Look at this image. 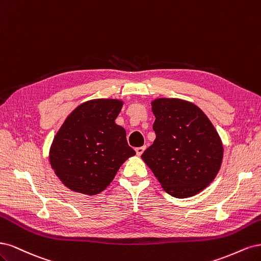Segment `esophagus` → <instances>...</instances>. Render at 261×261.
Instances as JSON below:
<instances>
[{
	"mask_svg": "<svg viewBox=\"0 0 261 261\" xmlns=\"http://www.w3.org/2000/svg\"><path fill=\"white\" fill-rule=\"evenodd\" d=\"M145 150V146H142V147H137L136 148V152H137V155L138 156H141L143 154V152Z\"/></svg>",
	"mask_w": 261,
	"mask_h": 261,
	"instance_id": "1",
	"label": "esophagus"
}]
</instances>
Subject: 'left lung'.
<instances>
[{
  "label": "left lung",
  "instance_id": "obj_1",
  "mask_svg": "<svg viewBox=\"0 0 261 261\" xmlns=\"http://www.w3.org/2000/svg\"><path fill=\"white\" fill-rule=\"evenodd\" d=\"M156 139L142 155L163 189L186 198L203 191L219 171L223 146L207 116L179 98L152 102Z\"/></svg>",
  "mask_w": 261,
  "mask_h": 261
}]
</instances>
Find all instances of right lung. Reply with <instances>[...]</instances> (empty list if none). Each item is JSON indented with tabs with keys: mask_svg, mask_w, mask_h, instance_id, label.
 Here are the masks:
<instances>
[{
	"mask_svg": "<svg viewBox=\"0 0 261 261\" xmlns=\"http://www.w3.org/2000/svg\"><path fill=\"white\" fill-rule=\"evenodd\" d=\"M122 104L119 99L88 100L72 111L56 133L49 163L71 191L98 194L136 154L128 145L125 130L115 122Z\"/></svg>",
	"mask_w": 261,
	"mask_h": 261,
	"instance_id": "obj_1",
	"label": "right lung"
}]
</instances>
